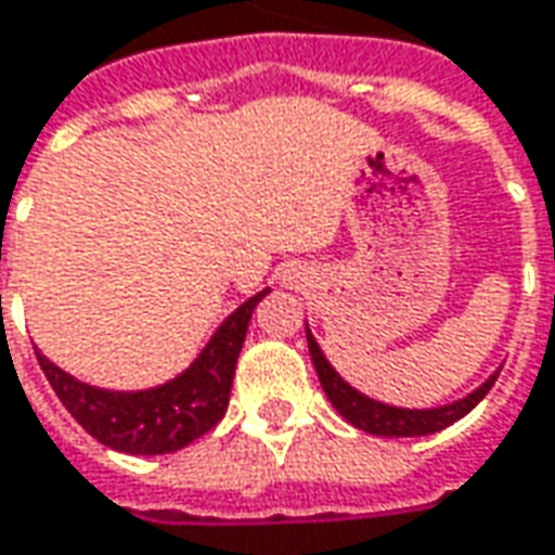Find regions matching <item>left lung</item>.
I'll use <instances>...</instances> for the list:
<instances>
[{
	"instance_id": "8db88e82",
	"label": "left lung",
	"mask_w": 555,
	"mask_h": 555,
	"mask_svg": "<svg viewBox=\"0 0 555 555\" xmlns=\"http://www.w3.org/2000/svg\"><path fill=\"white\" fill-rule=\"evenodd\" d=\"M307 343L309 356H312V364H315V373H319V383L325 388L327 401L334 404V410H337L349 425H356L361 431H367V435L376 437H422L443 431L447 425L459 422L462 416H467L474 406L480 404L486 398V391L495 386V379H499V373H492L483 386L477 388V391H470L462 401H455V404L435 406V410H401V406L379 404V401H373V398H367V395H361V391H356V388L349 386L340 373L327 364L325 352L319 349V343L309 334V327Z\"/></svg>"
}]
</instances>
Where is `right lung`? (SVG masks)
I'll use <instances>...</instances> for the list:
<instances>
[{
	"label": "right lung",
	"mask_w": 555,
	"mask_h": 555,
	"mask_svg": "<svg viewBox=\"0 0 555 555\" xmlns=\"http://www.w3.org/2000/svg\"><path fill=\"white\" fill-rule=\"evenodd\" d=\"M267 292L270 288L248 297L246 304L228 315L224 325L215 331V337L206 343L197 361L176 379L157 388L108 391V388L88 386L66 371H60L39 349L36 356L56 398L90 437L130 455L176 452L206 431H212L228 413L233 371H236L240 349L246 343L248 319H251V309L258 307V300L267 297Z\"/></svg>",
	"instance_id": "1"
}]
</instances>
